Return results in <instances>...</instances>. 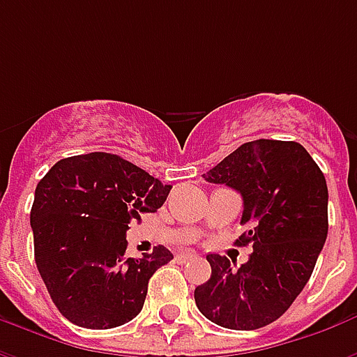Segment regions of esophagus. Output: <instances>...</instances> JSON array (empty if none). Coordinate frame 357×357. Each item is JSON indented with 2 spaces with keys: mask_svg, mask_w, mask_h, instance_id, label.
I'll use <instances>...</instances> for the list:
<instances>
[{
  "mask_svg": "<svg viewBox=\"0 0 357 357\" xmlns=\"http://www.w3.org/2000/svg\"><path fill=\"white\" fill-rule=\"evenodd\" d=\"M191 258H195V255H193V252H181V255H178V256H176V260H178L179 264L187 262V260H191Z\"/></svg>",
  "mask_w": 357,
  "mask_h": 357,
  "instance_id": "34e87169",
  "label": "esophagus"
}]
</instances>
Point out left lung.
I'll return each instance as SVG.
<instances>
[{"mask_svg": "<svg viewBox=\"0 0 357 357\" xmlns=\"http://www.w3.org/2000/svg\"><path fill=\"white\" fill-rule=\"evenodd\" d=\"M243 197L241 224L252 243L247 264L208 255L212 275L195 289L201 314L220 327L252 331L279 319L306 287L321 252L327 220V181L296 141L256 139L204 174Z\"/></svg>", "mask_w": 357, "mask_h": 357, "instance_id": "8db88e82", "label": "left lung"}]
</instances>
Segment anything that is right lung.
<instances>
[{"label": "right lung", "instance_id": "obj_1", "mask_svg": "<svg viewBox=\"0 0 357 357\" xmlns=\"http://www.w3.org/2000/svg\"><path fill=\"white\" fill-rule=\"evenodd\" d=\"M172 185L110 153L59 160L36 187L30 225L34 258L53 304L86 329L132 321L149 279L174 258L162 245L128 258L126 231L143 212H156Z\"/></svg>", "mask_w": 357, "mask_h": 357}]
</instances>
